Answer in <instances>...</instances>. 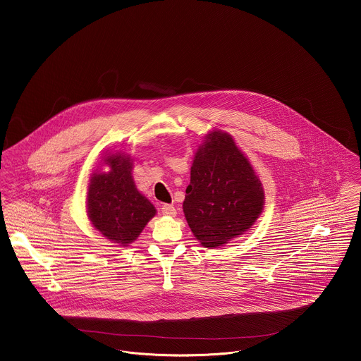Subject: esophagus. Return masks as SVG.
Instances as JSON below:
<instances>
[{
  "label": "esophagus",
  "mask_w": 361,
  "mask_h": 361,
  "mask_svg": "<svg viewBox=\"0 0 361 361\" xmlns=\"http://www.w3.org/2000/svg\"><path fill=\"white\" fill-rule=\"evenodd\" d=\"M161 211L166 216H176V214H177L176 208L172 204H164V206L161 207Z\"/></svg>",
  "instance_id": "obj_1"
}]
</instances>
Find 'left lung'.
Here are the masks:
<instances>
[{
  "instance_id": "1",
  "label": "left lung",
  "mask_w": 361,
  "mask_h": 361,
  "mask_svg": "<svg viewBox=\"0 0 361 361\" xmlns=\"http://www.w3.org/2000/svg\"><path fill=\"white\" fill-rule=\"evenodd\" d=\"M262 207L261 181L233 137L208 134L193 158L183 203L193 235L209 249L222 246L250 228Z\"/></svg>"
}]
</instances>
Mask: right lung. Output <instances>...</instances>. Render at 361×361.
I'll return each mask as SVG.
<instances>
[{
	"instance_id": "right-lung-1",
	"label": "right lung",
	"mask_w": 361,
	"mask_h": 361,
	"mask_svg": "<svg viewBox=\"0 0 361 361\" xmlns=\"http://www.w3.org/2000/svg\"><path fill=\"white\" fill-rule=\"evenodd\" d=\"M111 171L93 174L87 190V215L92 224L115 243L126 246L137 240L155 215V208L137 192L126 155L105 158Z\"/></svg>"
}]
</instances>
